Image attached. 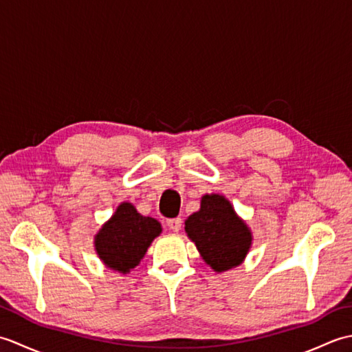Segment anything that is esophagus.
Returning <instances> with one entry per match:
<instances>
[{
  "label": "esophagus",
  "instance_id": "34e87169",
  "mask_svg": "<svg viewBox=\"0 0 352 352\" xmlns=\"http://www.w3.org/2000/svg\"><path fill=\"white\" fill-rule=\"evenodd\" d=\"M166 226L170 231H174V233H177V231L182 230V226H183V221L180 218H172V219H168L166 221Z\"/></svg>",
  "mask_w": 352,
  "mask_h": 352
}]
</instances>
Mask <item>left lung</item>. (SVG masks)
<instances>
[{
    "mask_svg": "<svg viewBox=\"0 0 352 352\" xmlns=\"http://www.w3.org/2000/svg\"><path fill=\"white\" fill-rule=\"evenodd\" d=\"M184 230L206 263L218 272L241 265L251 245L248 227L221 195H204L199 212L189 216Z\"/></svg>",
    "mask_w": 352,
    "mask_h": 352,
    "instance_id": "8db88e82",
    "label": "left lung"
}]
</instances>
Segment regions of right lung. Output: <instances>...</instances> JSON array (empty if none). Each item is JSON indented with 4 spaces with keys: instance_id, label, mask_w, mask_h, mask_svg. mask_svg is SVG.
Returning <instances> with one entry per match:
<instances>
[{
    "instance_id": "1",
    "label": "right lung",
    "mask_w": 352,
    "mask_h": 352,
    "mask_svg": "<svg viewBox=\"0 0 352 352\" xmlns=\"http://www.w3.org/2000/svg\"><path fill=\"white\" fill-rule=\"evenodd\" d=\"M160 233L159 221L142 216L130 203H122L96 234L95 248L104 265L125 274L139 265Z\"/></svg>"
}]
</instances>
